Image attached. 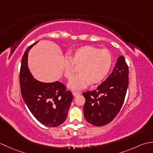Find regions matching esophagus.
I'll return each instance as SVG.
<instances>
[{
    "label": "esophagus",
    "instance_id": "esophagus-1",
    "mask_svg": "<svg viewBox=\"0 0 153 153\" xmlns=\"http://www.w3.org/2000/svg\"><path fill=\"white\" fill-rule=\"evenodd\" d=\"M72 94H73V95L74 96V97H77V96H78V95H79L80 94H81V93H78V92H72Z\"/></svg>",
    "mask_w": 153,
    "mask_h": 153
}]
</instances>
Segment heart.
Wrapping results in <instances>:
<instances>
[{
	"label": "heart",
	"instance_id": "b5f03b06",
	"mask_svg": "<svg viewBox=\"0 0 153 153\" xmlns=\"http://www.w3.org/2000/svg\"><path fill=\"white\" fill-rule=\"evenodd\" d=\"M69 58L63 60V71L67 79L74 74V65L79 67L80 74L74 77L68 83L69 88L78 91L89 84H97L105 79L111 68L112 56L106 48L99 49L93 46L85 45L70 52Z\"/></svg>",
	"mask_w": 153,
	"mask_h": 153
}]
</instances>
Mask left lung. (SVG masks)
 Listing matches in <instances>:
<instances>
[{
  "label": "left lung",
  "instance_id": "8db88e82",
  "mask_svg": "<svg viewBox=\"0 0 153 153\" xmlns=\"http://www.w3.org/2000/svg\"><path fill=\"white\" fill-rule=\"evenodd\" d=\"M129 83V69L123 56L118 57L111 74L95 90L83 93L85 118L102 126L114 119L123 106Z\"/></svg>",
  "mask_w": 153,
  "mask_h": 153
}]
</instances>
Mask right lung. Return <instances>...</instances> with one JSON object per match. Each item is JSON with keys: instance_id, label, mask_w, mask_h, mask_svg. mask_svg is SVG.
<instances>
[{"instance_id": "obj_1", "label": "right lung", "mask_w": 153, "mask_h": 153, "mask_svg": "<svg viewBox=\"0 0 153 153\" xmlns=\"http://www.w3.org/2000/svg\"><path fill=\"white\" fill-rule=\"evenodd\" d=\"M37 43L28 47L22 57L19 71L21 93L35 118L43 125L54 128L64 122L73 95L63 83H43L32 76L27 66V55L30 48Z\"/></svg>"}]
</instances>
